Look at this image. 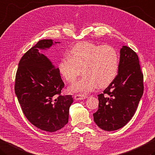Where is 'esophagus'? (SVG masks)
Here are the masks:
<instances>
[{"instance_id":"esophagus-1","label":"esophagus","mask_w":155,"mask_h":155,"mask_svg":"<svg viewBox=\"0 0 155 155\" xmlns=\"http://www.w3.org/2000/svg\"><path fill=\"white\" fill-rule=\"evenodd\" d=\"M88 97V96L86 95H83V94H77L74 95V99L76 100H82L86 99Z\"/></svg>"}]
</instances>
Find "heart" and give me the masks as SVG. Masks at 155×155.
<instances>
[{
  "label": "heart",
  "mask_w": 155,
  "mask_h": 155,
  "mask_svg": "<svg viewBox=\"0 0 155 155\" xmlns=\"http://www.w3.org/2000/svg\"><path fill=\"white\" fill-rule=\"evenodd\" d=\"M68 57L60 60V74L68 83H73L83 72L84 75L71 87L72 92L87 93L98 85L105 87L116 77L119 68V55L110 45H99L82 41L73 45Z\"/></svg>",
  "instance_id": "obj_1"
}]
</instances>
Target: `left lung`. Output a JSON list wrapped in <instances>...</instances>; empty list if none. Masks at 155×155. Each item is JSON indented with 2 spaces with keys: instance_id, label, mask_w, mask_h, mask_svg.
<instances>
[{
  "instance_id": "8db88e82",
  "label": "left lung",
  "mask_w": 155,
  "mask_h": 155,
  "mask_svg": "<svg viewBox=\"0 0 155 155\" xmlns=\"http://www.w3.org/2000/svg\"><path fill=\"white\" fill-rule=\"evenodd\" d=\"M143 91V73L138 55L123 46L116 77L97 95L99 108L93 114L97 125L105 131L122 128L134 115Z\"/></svg>"
}]
</instances>
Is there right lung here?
Instances as JSON below:
<instances>
[{"instance_id":"1","label":"right lung","mask_w":155,"mask_h":155,"mask_svg":"<svg viewBox=\"0 0 155 155\" xmlns=\"http://www.w3.org/2000/svg\"><path fill=\"white\" fill-rule=\"evenodd\" d=\"M59 42H55V44ZM52 39H42L21 58L15 76V92L25 116L44 131L60 130L68 122L72 95H62L64 83L56 68L39 49L49 48Z\"/></svg>"}]
</instances>
